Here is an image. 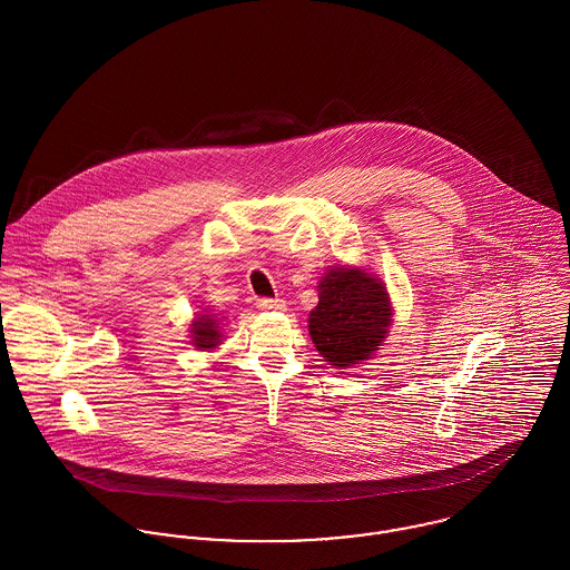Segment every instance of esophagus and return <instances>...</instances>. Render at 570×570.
Here are the masks:
<instances>
[{
	"label": "esophagus",
	"instance_id": "esophagus-1",
	"mask_svg": "<svg viewBox=\"0 0 570 570\" xmlns=\"http://www.w3.org/2000/svg\"><path fill=\"white\" fill-rule=\"evenodd\" d=\"M256 307L263 309V312H283V309H285V303L278 301V298H276V301H274V298H258Z\"/></svg>",
	"mask_w": 570,
	"mask_h": 570
}]
</instances>
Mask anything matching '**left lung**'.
I'll list each match as a JSON object with an SVG mask.
<instances>
[{"mask_svg": "<svg viewBox=\"0 0 570 570\" xmlns=\"http://www.w3.org/2000/svg\"><path fill=\"white\" fill-rule=\"evenodd\" d=\"M386 283L360 265H333L321 276L318 305L309 314V335L333 368L368 360L393 325Z\"/></svg>", "mask_w": 570, "mask_h": 570, "instance_id": "8db88e82", "label": "left lung"}]
</instances>
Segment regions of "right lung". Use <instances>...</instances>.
Here are the masks:
<instances>
[{
    "label": "right lung",
    "instance_id": "obj_1",
    "mask_svg": "<svg viewBox=\"0 0 570 570\" xmlns=\"http://www.w3.org/2000/svg\"><path fill=\"white\" fill-rule=\"evenodd\" d=\"M224 321H226L224 316H217L210 309L197 312L188 325L190 344L197 351H208V353L213 348H219V344H224V328H222Z\"/></svg>",
    "mask_w": 570,
    "mask_h": 570
}]
</instances>
